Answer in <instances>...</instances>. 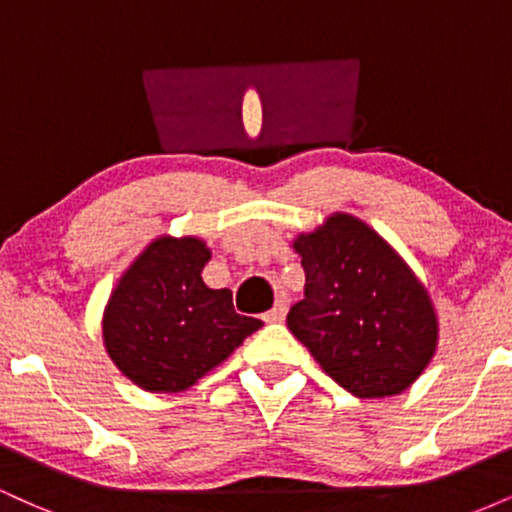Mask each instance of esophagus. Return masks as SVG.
Here are the masks:
<instances>
[{"mask_svg": "<svg viewBox=\"0 0 512 512\" xmlns=\"http://www.w3.org/2000/svg\"><path fill=\"white\" fill-rule=\"evenodd\" d=\"M286 303L284 301H279L274 305L272 310H269V313H264V322H281L286 317Z\"/></svg>", "mask_w": 512, "mask_h": 512, "instance_id": "esophagus-1", "label": "esophagus"}]
</instances>
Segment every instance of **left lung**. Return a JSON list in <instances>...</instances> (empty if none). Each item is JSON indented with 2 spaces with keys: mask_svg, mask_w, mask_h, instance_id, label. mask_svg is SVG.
Returning <instances> with one entry per match:
<instances>
[{
  "mask_svg": "<svg viewBox=\"0 0 512 512\" xmlns=\"http://www.w3.org/2000/svg\"><path fill=\"white\" fill-rule=\"evenodd\" d=\"M305 298L286 325L346 392L395 397L416 383L438 349L431 293L404 257L354 214L334 211L298 233Z\"/></svg>",
  "mask_w": 512,
  "mask_h": 512,
  "instance_id": "8db88e82",
  "label": "left lung"
}]
</instances>
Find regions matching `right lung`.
I'll use <instances>...</instances> for the list:
<instances>
[{
    "mask_svg": "<svg viewBox=\"0 0 512 512\" xmlns=\"http://www.w3.org/2000/svg\"><path fill=\"white\" fill-rule=\"evenodd\" d=\"M211 250L197 236H158L105 303V354L146 392H182L221 366L262 320L238 315L233 293L202 279Z\"/></svg>",
    "mask_w": 512,
    "mask_h": 512,
    "instance_id": "obj_1",
    "label": "right lung"
}]
</instances>
